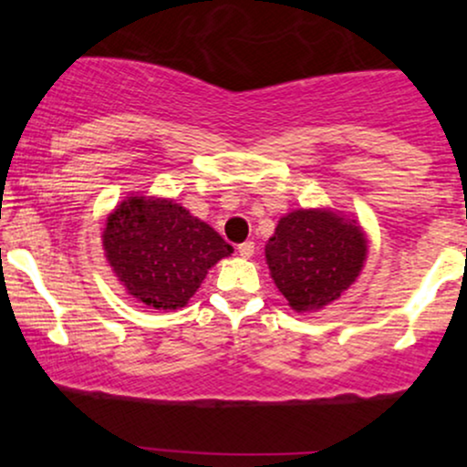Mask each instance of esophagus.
Listing matches in <instances>:
<instances>
[{
  "mask_svg": "<svg viewBox=\"0 0 467 467\" xmlns=\"http://www.w3.org/2000/svg\"><path fill=\"white\" fill-rule=\"evenodd\" d=\"M237 252L244 259H250V256L254 254V241H244V244H239Z\"/></svg>",
  "mask_w": 467,
  "mask_h": 467,
  "instance_id": "34e87169",
  "label": "esophagus"
}]
</instances>
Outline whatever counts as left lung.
<instances>
[{"mask_svg": "<svg viewBox=\"0 0 467 467\" xmlns=\"http://www.w3.org/2000/svg\"><path fill=\"white\" fill-rule=\"evenodd\" d=\"M364 256L360 226L329 211L289 213L265 245L272 278L296 312L336 301L360 275Z\"/></svg>", "mask_w": 467, "mask_h": 467, "instance_id": "8db88e82", "label": "left lung"}]
</instances>
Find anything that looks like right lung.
Listing matches in <instances>:
<instances>
[{
	"label": "right lung",
	"mask_w": 467,
	"mask_h": 467,
	"mask_svg": "<svg viewBox=\"0 0 467 467\" xmlns=\"http://www.w3.org/2000/svg\"><path fill=\"white\" fill-rule=\"evenodd\" d=\"M107 261L131 296L155 309L189 303L208 270L233 248L171 200L130 197L107 217Z\"/></svg>",
	"instance_id": "obj_1"
}]
</instances>
